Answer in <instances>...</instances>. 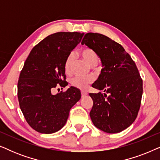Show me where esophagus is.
<instances>
[{
	"mask_svg": "<svg viewBox=\"0 0 160 160\" xmlns=\"http://www.w3.org/2000/svg\"><path fill=\"white\" fill-rule=\"evenodd\" d=\"M87 95V92H85V91H82V98H84L85 96H86Z\"/></svg>",
	"mask_w": 160,
	"mask_h": 160,
	"instance_id": "obj_1",
	"label": "esophagus"
}]
</instances>
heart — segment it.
Returning <instances> with one entry per match:
<instances>
[{"label":"heart","instance_id":"heart-1","mask_svg":"<svg viewBox=\"0 0 160 160\" xmlns=\"http://www.w3.org/2000/svg\"><path fill=\"white\" fill-rule=\"evenodd\" d=\"M80 54L83 60L89 65L94 66V65H97L98 62V56L94 50L89 49V48H84L81 50ZM74 60H75V55L73 54H69V56L65 60L64 70L65 73L68 75H70L72 73V65H73ZM90 82V78L82 77H76L71 81V84L73 86L82 89H87Z\"/></svg>","mask_w":160,"mask_h":160}]
</instances>
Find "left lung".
<instances>
[{
  "label": "left lung",
  "mask_w": 160,
  "mask_h": 160,
  "mask_svg": "<svg viewBox=\"0 0 160 160\" xmlns=\"http://www.w3.org/2000/svg\"><path fill=\"white\" fill-rule=\"evenodd\" d=\"M94 50L102 68L92 87L103 93H89L94 125L107 133H117L133 123L143 94V81L130 54L122 45L102 34L88 32L82 41Z\"/></svg>",
  "instance_id": "obj_1"
}]
</instances>
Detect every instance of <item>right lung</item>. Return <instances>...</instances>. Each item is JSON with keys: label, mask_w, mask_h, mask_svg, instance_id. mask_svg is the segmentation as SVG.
<instances>
[{"label": "right lung", "mask_w": 160, "mask_h": 160, "mask_svg": "<svg viewBox=\"0 0 160 160\" xmlns=\"http://www.w3.org/2000/svg\"><path fill=\"white\" fill-rule=\"evenodd\" d=\"M84 33L59 32L49 35L32 48L17 84L19 106L26 121L37 132L51 134L66 123L71 108L81 98L74 87L53 95L52 89L65 87L64 65Z\"/></svg>", "instance_id": "1"}]
</instances>
